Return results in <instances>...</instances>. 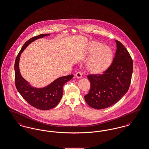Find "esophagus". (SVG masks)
<instances>
[{"instance_id":"obj_1","label":"esophagus","mask_w":149,"mask_h":149,"mask_svg":"<svg viewBox=\"0 0 149 149\" xmlns=\"http://www.w3.org/2000/svg\"><path fill=\"white\" fill-rule=\"evenodd\" d=\"M75 75L76 78H78V79H80V78H81V77H82L81 73V72H80V71L77 72L75 74Z\"/></svg>"}]
</instances>
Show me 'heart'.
<instances>
[{
    "label": "heart",
    "instance_id": "heart-1",
    "mask_svg": "<svg viewBox=\"0 0 149 149\" xmlns=\"http://www.w3.org/2000/svg\"><path fill=\"white\" fill-rule=\"evenodd\" d=\"M89 52L92 55L86 64V71L93 75L103 73L112 63V50L108 46H102L100 43L93 42L90 46Z\"/></svg>",
    "mask_w": 149,
    "mask_h": 149
}]
</instances>
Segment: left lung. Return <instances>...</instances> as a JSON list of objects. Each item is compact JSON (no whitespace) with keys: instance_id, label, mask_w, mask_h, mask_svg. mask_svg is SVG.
<instances>
[{"instance_id":"obj_1","label":"left lung","mask_w":149,"mask_h":149,"mask_svg":"<svg viewBox=\"0 0 149 149\" xmlns=\"http://www.w3.org/2000/svg\"><path fill=\"white\" fill-rule=\"evenodd\" d=\"M117 50L113 62L103 74H89L90 91L84 96L92 108L102 109L116 103L127 92L133 71V61L126 47L116 40Z\"/></svg>"}]
</instances>
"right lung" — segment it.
I'll list each match as a JSON object with an SVG mask.
<instances>
[{
  "instance_id": "right-lung-1",
  "label": "right lung",
  "mask_w": 149,
  "mask_h": 149,
  "mask_svg": "<svg viewBox=\"0 0 149 149\" xmlns=\"http://www.w3.org/2000/svg\"><path fill=\"white\" fill-rule=\"evenodd\" d=\"M49 35L50 34H41L33 37L26 42L17 56L14 64L15 84L17 91L30 105L41 110H49L56 106L63 96V86L74 76L71 74L57 78L50 84L42 88L31 86L22 77L19 68V58L22 52L33 41Z\"/></svg>"
}]
</instances>
